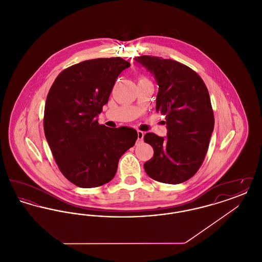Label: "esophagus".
Returning <instances> with one entry per match:
<instances>
[{
	"label": "esophagus",
	"mask_w": 262,
	"mask_h": 262,
	"mask_svg": "<svg viewBox=\"0 0 262 262\" xmlns=\"http://www.w3.org/2000/svg\"><path fill=\"white\" fill-rule=\"evenodd\" d=\"M144 137V133L141 130H137V140L138 141H142Z\"/></svg>",
	"instance_id": "1"
}]
</instances>
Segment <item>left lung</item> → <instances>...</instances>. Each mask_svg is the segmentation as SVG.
Instances as JSON below:
<instances>
[{
    "mask_svg": "<svg viewBox=\"0 0 262 262\" xmlns=\"http://www.w3.org/2000/svg\"><path fill=\"white\" fill-rule=\"evenodd\" d=\"M135 60L159 86L156 111L165 116L167 126V137L152 133L144 136L154 150L144 170L157 182L184 183L199 171L214 129L208 90L200 75L181 62L152 56Z\"/></svg>",
    "mask_w": 262,
    "mask_h": 262,
    "instance_id": "left-lung-1",
    "label": "left lung"
}]
</instances>
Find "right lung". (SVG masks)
Returning <instances> with one entry per match:
<instances>
[{"label": "right lung", "mask_w": 262, "mask_h": 262, "mask_svg": "<svg viewBox=\"0 0 262 262\" xmlns=\"http://www.w3.org/2000/svg\"><path fill=\"white\" fill-rule=\"evenodd\" d=\"M129 66L120 57L88 60L62 71L51 86L45 137L60 171L77 187L109 183L121 156L137 141L136 129L108 127L97 119L118 76Z\"/></svg>", "instance_id": "add662e5"}]
</instances>
